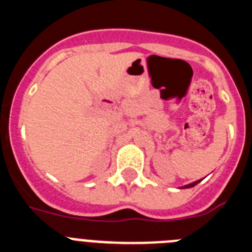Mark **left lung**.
Instances as JSON below:
<instances>
[{"label":"left lung","mask_w":252,"mask_h":252,"mask_svg":"<svg viewBox=\"0 0 252 252\" xmlns=\"http://www.w3.org/2000/svg\"><path fill=\"white\" fill-rule=\"evenodd\" d=\"M202 179H199V180H195V182H193V183H190V184H187V186H183V187H180V189H187V188H192V187H194V186H197L198 183H199V182H201Z\"/></svg>","instance_id":"8db88e82"}]
</instances>
